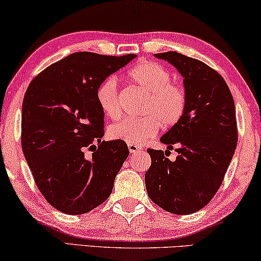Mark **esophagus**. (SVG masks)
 <instances>
[{
    "instance_id": "esophagus-1",
    "label": "esophagus",
    "mask_w": 261,
    "mask_h": 261,
    "mask_svg": "<svg viewBox=\"0 0 261 261\" xmlns=\"http://www.w3.org/2000/svg\"><path fill=\"white\" fill-rule=\"evenodd\" d=\"M128 149L132 154H136V153H140V151L142 150V148L138 146V144H128Z\"/></svg>"
}]
</instances>
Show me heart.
<instances>
[{
    "mask_svg": "<svg viewBox=\"0 0 261 261\" xmlns=\"http://www.w3.org/2000/svg\"><path fill=\"white\" fill-rule=\"evenodd\" d=\"M128 77L147 95L141 114L143 117L123 119L108 127V136L128 144H142L158 133L161 123L171 127L186 113L188 95L184 87L172 82L169 70L155 62H143L128 72ZM95 100L108 118L121 113L118 82L113 75L102 80L95 91Z\"/></svg>",
    "mask_w": 261,
    "mask_h": 261,
    "instance_id": "1",
    "label": "heart"
}]
</instances>
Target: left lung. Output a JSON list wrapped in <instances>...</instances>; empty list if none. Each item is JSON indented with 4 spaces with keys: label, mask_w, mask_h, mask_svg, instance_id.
<instances>
[{
    "label": "left lung",
    "mask_w": 261,
    "mask_h": 261,
    "mask_svg": "<svg viewBox=\"0 0 261 261\" xmlns=\"http://www.w3.org/2000/svg\"><path fill=\"white\" fill-rule=\"evenodd\" d=\"M155 57L183 75L188 105L183 118L161 138L168 149L178 146L175 161L165 158L169 150L147 149L151 164L144 176L146 189L163 210L194 214L218 191L234 154L238 128L233 97L222 75L205 63L175 51Z\"/></svg>",
    "instance_id": "8db88e82"
}]
</instances>
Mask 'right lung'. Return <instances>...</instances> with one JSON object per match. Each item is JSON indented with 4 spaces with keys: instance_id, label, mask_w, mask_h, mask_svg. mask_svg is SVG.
I'll use <instances>...</instances> for the list:
<instances>
[{
    "instance_id": "right-lung-1",
    "label": "right lung",
    "mask_w": 261,
    "mask_h": 261,
    "mask_svg": "<svg viewBox=\"0 0 261 261\" xmlns=\"http://www.w3.org/2000/svg\"><path fill=\"white\" fill-rule=\"evenodd\" d=\"M135 57L75 52L51 64L28 86L23 154L44 198L64 214H86L105 202L129 155L126 142L101 141L105 114L95 91Z\"/></svg>"
}]
</instances>
